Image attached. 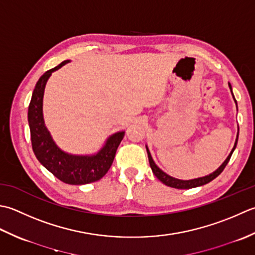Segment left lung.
Here are the masks:
<instances>
[{
    "label": "left lung",
    "mask_w": 255,
    "mask_h": 255,
    "mask_svg": "<svg viewBox=\"0 0 255 255\" xmlns=\"http://www.w3.org/2000/svg\"><path fill=\"white\" fill-rule=\"evenodd\" d=\"M229 88H230V91H231V95H232L233 100H235L236 105H237V100H236L235 96H233L232 87H231V85H230V82H229ZM237 108H238V105H237ZM238 137H239V127H238V134H237V138H236L235 146H233V148L231 149L230 154L228 155V157L226 158L225 162H223L215 171H212V173L209 174V175L204 176V177H198V178H194V179H189V180H183V179H177V178L171 177V176L166 174L165 171H163L162 169H160V168L158 167V166H157L156 164H155V162H154L153 158H152V155H150V153H149V149H148V147L146 146L149 166H150V168H152V171L154 173V175L156 176V177H157L160 181H162L163 184H165L166 186L173 187V188H177V189H190V188H195V187H199V186H202V185H206V184H208V183H210L211 180H214L216 177H218V176H219V175L222 173V170L225 169L227 164L229 163V160H230V157H231V155H232V153H233V150H235L236 147H237Z\"/></svg>",
    "instance_id": "1"
}]
</instances>
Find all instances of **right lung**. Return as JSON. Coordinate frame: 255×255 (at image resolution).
Listing matches in <instances>:
<instances>
[{
	"mask_svg": "<svg viewBox=\"0 0 255 255\" xmlns=\"http://www.w3.org/2000/svg\"><path fill=\"white\" fill-rule=\"evenodd\" d=\"M69 61H62L55 68L46 71L35 86L28 107L30 139L36 158L46 169L66 184L86 185L101 179L108 173L126 132L120 131L110 135L105 145L91 155L67 153L55 143L44 121V91L51 74Z\"/></svg>",
	"mask_w": 255,
	"mask_h": 255,
	"instance_id": "obj_1",
	"label": "right lung"
}]
</instances>
